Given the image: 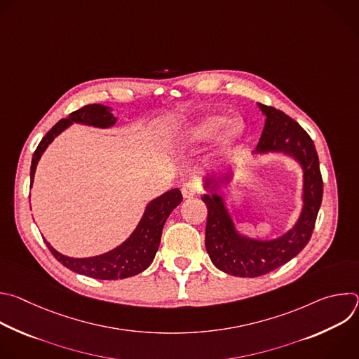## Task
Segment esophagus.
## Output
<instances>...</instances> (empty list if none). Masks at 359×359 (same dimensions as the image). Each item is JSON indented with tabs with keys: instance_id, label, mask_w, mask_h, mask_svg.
<instances>
[{
	"instance_id": "esophagus-1",
	"label": "esophagus",
	"mask_w": 359,
	"mask_h": 359,
	"mask_svg": "<svg viewBox=\"0 0 359 359\" xmlns=\"http://www.w3.org/2000/svg\"><path fill=\"white\" fill-rule=\"evenodd\" d=\"M182 193H183V197L184 198H190L196 194H198V186L196 183H191V182H187L183 184L182 187Z\"/></svg>"
}]
</instances>
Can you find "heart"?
I'll use <instances>...</instances> for the list:
<instances>
[{"instance_id":"heart-1","label":"heart","mask_w":359,"mask_h":359,"mask_svg":"<svg viewBox=\"0 0 359 359\" xmlns=\"http://www.w3.org/2000/svg\"><path fill=\"white\" fill-rule=\"evenodd\" d=\"M222 142L226 146H230L236 143L241 135H243V125L240 122H231L229 123V118L226 115L217 114V115H210L208 118H204L191 132V136L194 140H209L215 136H217L222 129Z\"/></svg>"}]
</instances>
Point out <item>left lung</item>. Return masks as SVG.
Here are the masks:
<instances>
[{
    "instance_id": "obj_1",
    "label": "left lung",
    "mask_w": 359,
    "mask_h": 359,
    "mask_svg": "<svg viewBox=\"0 0 359 359\" xmlns=\"http://www.w3.org/2000/svg\"><path fill=\"white\" fill-rule=\"evenodd\" d=\"M266 125L255 151H284L304 169V209L295 227L271 241H257L240 236L233 226L222 197L204 194L208 206L206 250L212 263L237 277L264 276L285 264L306 245L313 236L323 201L324 183L318 153L310 135L283 111L259 104Z\"/></svg>"
}]
</instances>
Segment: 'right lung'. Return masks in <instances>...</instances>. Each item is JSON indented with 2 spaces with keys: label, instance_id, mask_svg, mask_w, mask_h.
I'll return each instance as SVG.
<instances>
[{
  "label": "right lung",
  "instance_id": "1",
  "mask_svg": "<svg viewBox=\"0 0 359 359\" xmlns=\"http://www.w3.org/2000/svg\"><path fill=\"white\" fill-rule=\"evenodd\" d=\"M72 122L92 125L96 128H109L116 122V118L111 114V108L104 105H86L69 115V118L61 119L57 125L53 126L39 142L38 147L34 151L32 163H31V184L34 180V173L36 163L46 146L54 140L64 129H67ZM183 200L179 189H173L162 194L161 197L150 201L146 208V212L133 231V234L115 250L105 252L102 255L89 259H72L58 252L46 240L45 244L53 252L54 257L67 269L97 280H119L136 276L146 270L153 259L161 244L162 230L166 219L177 208Z\"/></svg>",
  "mask_w": 359,
  "mask_h": 359
}]
</instances>
